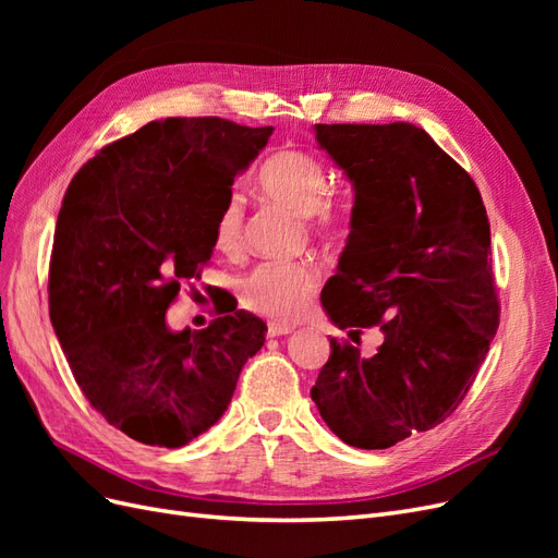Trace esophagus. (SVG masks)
I'll return each mask as SVG.
<instances>
[{
    "mask_svg": "<svg viewBox=\"0 0 558 558\" xmlns=\"http://www.w3.org/2000/svg\"><path fill=\"white\" fill-rule=\"evenodd\" d=\"M295 328L289 326V324H277V320H272V324H267V335L269 337H279V335H289L293 332Z\"/></svg>",
    "mask_w": 558,
    "mask_h": 558,
    "instance_id": "esophagus-1",
    "label": "esophagus"
}]
</instances>
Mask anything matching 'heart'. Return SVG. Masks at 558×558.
Listing matches in <instances>:
<instances>
[{"label": "heart", "instance_id": "1", "mask_svg": "<svg viewBox=\"0 0 558 558\" xmlns=\"http://www.w3.org/2000/svg\"><path fill=\"white\" fill-rule=\"evenodd\" d=\"M258 191L298 214H307L316 230L337 226L330 202H320L328 191V170L318 158L298 148H283L269 156L258 170ZM214 246L223 256H240L244 248V211L238 197H228L214 221ZM318 286V269L310 260H267L242 279V302L256 314L275 320H291L307 307Z\"/></svg>", "mask_w": 558, "mask_h": 558}]
</instances>
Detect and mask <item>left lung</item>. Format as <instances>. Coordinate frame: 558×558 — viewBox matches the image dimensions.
<instances>
[{
    "label": "left lung",
    "instance_id": "8db88e82",
    "mask_svg": "<svg viewBox=\"0 0 558 558\" xmlns=\"http://www.w3.org/2000/svg\"><path fill=\"white\" fill-rule=\"evenodd\" d=\"M353 185L351 232L320 302L353 342L379 328L375 356L330 340L312 386L328 428L388 449L463 402L498 330L492 230L463 167L412 123L314 125Z\"/></svg>",
    "mask_w": 558,
    "mask_h": 558
}]
</instances>
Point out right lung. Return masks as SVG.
<instances>
[{
    "label": "right lung",
    "mask_w": 558,
    "mask_h": 558,
    "mask_svg": "<svg viewBox=\"0 0 558 558\" xmlns=\"http://www.w3.org/2000/svg\"><path fill=\"white\" fill-rule=\"evenodd\" d=\"M275 128L165 118L105 146L72 179L58 214L48 310L72 375L128 437L177 449L232 400L267 326L244 310L172 332L165 314L214 251L234 177Z\"/></svg>",
    "instance_id": "right-lung-1"
}]
</instances>
